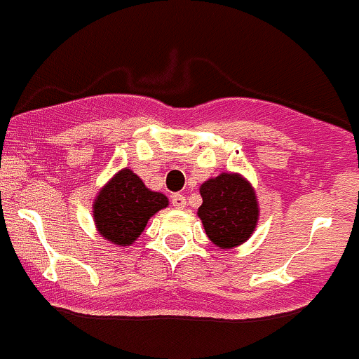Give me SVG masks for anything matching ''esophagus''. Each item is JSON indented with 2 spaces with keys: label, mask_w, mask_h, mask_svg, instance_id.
Listing matches in <instances>:
<instances>
[{
  "label": "esophagus",
  "mask_w": 359,
  "mask_h": 359,
  "mask_svg": "<svg viewBox=\"0 0 359 359\" xmlns=\"http://www.w3.org/2000/svg\"><path fill=\"white\" fill-rule=\"evenodd\" d=\"M172 205H174L176 209H183L185 205H187V200H185V196L180 193L172 194Z\"/></svg>",
  "instance_id": "esophagus-1"
}]
</instances>
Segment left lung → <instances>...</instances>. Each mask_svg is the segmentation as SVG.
<instances>
[{"label": "left lung", "instance_id": "8db88e82", "mask_svg": "<svg viewBox=\"0 0 359 359\" xmlns=\"http://www.w3.org/2000/svg\"><path fill=\"white\" fill-rule=\"evenodd\" d=\"M202 205L198 217L213 245L233 248L243 245L256 229L259 208L254 189L239 174L222 172L200 187Z\"/></svg>", "mask_w": 359, "mask_h": 359}]
</instances>
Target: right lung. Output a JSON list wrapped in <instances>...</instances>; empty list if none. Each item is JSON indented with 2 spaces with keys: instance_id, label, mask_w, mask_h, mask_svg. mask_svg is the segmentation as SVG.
Here are the masks:
<instances>
[{
  "instance_id": "obj_1",
  "label": "right lung",
  "mask_w": 359,
  "mask_h": 359,
  "mask_svg": "<svg viewBox=\"0 0 359 359\" xmlns=\"http://www.w3.org/2000/svg\"><path fill=\"white\" fill-rule=\"evenodd\" d=\"M168 205V198L146 187L133 170L124 168L111 177L94 200V222L100 235L113 245L131 246L150 217Z\"/></svg>"
}]
</instances>
